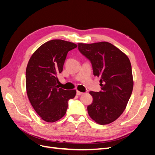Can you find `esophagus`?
<instances>
[{"label": "esophagus", "mask_w": 155, "mask_h": 155, "mask_svg": "<svg viewBox=\"0 0 155 155\" xmlns=\"http://www.w3.org/2000/svg\"><path fill=\"white\" fill-rule=\"evenodd\" d=\"M76 94H77V95L79 96V95H81V94H83V92H80V91H77Z\"/></svg>", "instance_id": "esophagus-1"}]
</instances>
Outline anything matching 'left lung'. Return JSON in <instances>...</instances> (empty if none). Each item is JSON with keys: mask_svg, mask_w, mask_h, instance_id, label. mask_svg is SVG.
I'll use <instances>...</instances> for the list:
<instances>
[{"mask_svg": "<svg viewBox=\"0 0 155 155\" xmlns=\"http://www.w3.org/2000/svg\"><path fill=\"white\" fill-rule=\"evenodd\" d=\"M79 51L90 61L94 76L100 78V92L91 91V118L100 125L112 123L123 113L133 88L132 68L124 53L108 42L79 43Z\"/></svg>", "mask_w": 155, "mask_h": 155, "instance_id": "1", "label": "left lung"}]
</instances>
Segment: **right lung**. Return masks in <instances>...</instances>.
Instances as JSON below:
<instances>
[{"instance_id": "right-lung-1", "label": "right lung", "mask_w": 155, "mask_h": 155, "mask_svg": "<svg viewBox=\"0 0 155 155\" xmlns=\"http://www.w3.org/2000/svg\"><path fill=\"white\" fill-rule=\"evenodd\" d=\"M77 45L61 39L49 41L33 54L26 70L27 95L35 112L47 122H55L66 114L68 102L76 91L58 85L69 51Z\"/></svg>"}]
</instances>
